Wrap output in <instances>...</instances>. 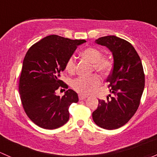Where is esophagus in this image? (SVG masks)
Wrapping results in <instances>:
<instances>
[{"label":"esophagus","instance_id":"esophagus-1","mask_svg":"<svg viewBox=\"0 0 157 157\" xmlns=\"http://www.w3.org/2000/svg\"><path fill=\"white\" fill-rule=\"evenodd\" d=\"M88 98V97L87 96H85V95H82V94H79L78 95V98H79V100H85V99H86V98Z\"/></svg>","mask_w":157,"mask_h":157}]
</instances>
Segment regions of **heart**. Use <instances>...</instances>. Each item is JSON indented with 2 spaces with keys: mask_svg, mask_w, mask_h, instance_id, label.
<instances>
[{
  "mask_svg": "<svg viewBox=\"0 0 157 157\" xmlns=\"http://www.w3.org/2000/svg\"><path fill=\"white\" fill-rule=\"evenodd\" d=\"M82 56L94 63V67L98 72L105 74L109 71L111 62L107 58L102 57L103 54L98 48L90 47L84 50ZM66 69L69 73H73L75 70V61L73 56H70L66 63ZM101 84V78L98 75L90 76H80L72 82V88L78 93L88 94L96 89Z\"/></svg>",
  "mask_w": 157,
  "mask_h": 157,
  "instance_id": "obj_1",
  "label": "heart"
}]
</instances>
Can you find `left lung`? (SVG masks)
<instances>
[{"label":"left lung","instance_id":"obj_1","mask_svg":"<svg viewBox=\"0 0 157 157\" xmlns=\"http://www.w3.org/2000/svg\"><path fill=\"white\" fill-rule=\"evenodd\" d=\"M95 43L107 48L113 54V68L106 82L113 95L109 94L107 101H98L92 118L99 127L113 130L125 125L138 109L144 89L143 66L134 47L122 38L109 35Z\"/></svg>","mask_w":157,"mask_h":157}]
</instances>
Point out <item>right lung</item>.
<instances>
[{
    "mask_svg": "<svg viewBox=\"0 0 157 157\" xmlns=\"http://www.w3.org/2000/svg\"><path fill=\"white\" fill-rule=\"evenodd\" d=\"M85 40H71L56 35H48L35 43L23 59L19 90L25 113L38 126L55 129L63 126L69 119V108L78 101L72 89L62 98L56 95L58 88H68L60 74L66 63L78 45Z\"/></svg>",
    "mask_w": 157,
    "mask_h": 157,
    "instance_id": "add662e5",
    "label": "right lung"
}]
</instances>
